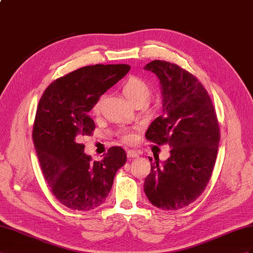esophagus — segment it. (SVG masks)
Segmentation results:
<instances>
[{"label": "esophagus", "instance_id": "obj_1", "mask_svg": "<svg viewBox=\"0 0 253 253\" xmlns=\"http://www.w3.org/2000/svg\"><path fill=\"white\" fill-rule=\"evenodd\" d=\"M139 155H140V153L137 152V151H134V150H128V151H127V156H128L129 158L139 157Z\"/></svg>", "mask_w": 253, "mask_h": 253}]
</instances>
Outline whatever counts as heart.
Returning a JSON list of instances; mask_svg holds the SVG:
<instances>
[{
    "instance_id": "heart-1",
    "label": "heart",
    "mask_w": 253,
    "mask_h": 253,
    "mask_svg": "<svg viewBox=\"0 0 253 253\" xmlns=\"http://www.w3.org/2000/svg\"><path fill=\"white\" fill-rule=\"evenodd\" d=\"M123 93L126 96V98L131 101L132 103H138V102H144L148 95H150V86L148 84L142 80L141 78L138 77H129L128 79H126L123 83L122 85ZM101 99H99L95 103V106L93 108V111L95 113H98L100 111V107H101ZM123 138L126 142H132L134 140V135L130 132H126Z\"/></svg>"
}]
</instances>
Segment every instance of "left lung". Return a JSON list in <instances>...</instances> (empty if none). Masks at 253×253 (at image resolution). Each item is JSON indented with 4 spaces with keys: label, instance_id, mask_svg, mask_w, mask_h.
Returning <instances> with one entry per match:
<instances>
[{
    "label": "left lung",
    "instance_id": "obj_1",
    "mask_svg": "<svg viewBox=\"0 0 253 253\" xmlns=\"http://www.w3.org/2000/svg\"><path fill=\"white\" fill-rule=\"evenodd\" d=\"M144 69L157 76L163 95V114L145 137L171 147L165 163L151 164L144 192L154 206L176 211L196 201L211 176L220 141L217 115L202 83L187 70L159 60Z\"/></svg>",
    "mask_w": 253,
    "mask_h": 253
}]
</instances>
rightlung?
<instances>
[{"instance_id":"add662e5","label":"right lung","mask_w":253,"mask_h":253,"mask_svg":"<svg viewBox=\"0 0 253 253\" xmlns=\"http://www.w3.org/2000/svg\"><path fill=\"white\" fill-rule=\"evenodd\" d=\"M129 69L127 64L79 68L51 83L38 103L33 126L37 157L51 191L70 210L90 211L105 202L116 172L126 164L120 146L92 161L79 141L95 129L88 112Z\"/></svg>"}]
</instances>
